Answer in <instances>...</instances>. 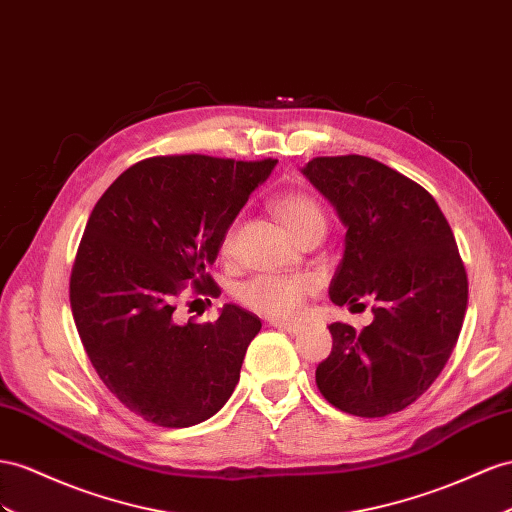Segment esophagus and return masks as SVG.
<instances>
[{"label":"esophagus","mask_w":512,"mask_h":512,"mask_svg":"<svg viewBox=\"0 0 512 512\" xmlns=\"http://www.w3.org/2000/svg\"><path fill=\"white\" fill-rule=\"evenodd\" d=\"M272 326H277V329L290 333V335H298L300 331H303V326H300L298 322H287V320H270Z\"/></svg>","instance_id":"obj_1"}]
</instances>
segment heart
<instances>
[{
    "mask_svg": "<svg viewBox=\"0 0 512 512\" xmlns=\"http://www.w3.org/2000/svg\"><path fill=\"white\" fill-rule=\"evenodd\" d=\"M274 212L279 214L283 225L294 238L305 235L309 229L324 225L322 207L305 192H287L274 199ZM231 238H227L225 248ZM313 292V281L309 277H283V274H264L246 281L240 287V300L251 309L270 318L292 316L303 305L307 294Z\"/></svg>",
    "mask_w": 512,
    "mask_h": 512,
    "instance_id": "b5f03b06",
    "label": "heart"
}]
</instances>
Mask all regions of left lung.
Here are the masks:
<instances>
[{
	"label": "left lung",
	"instance_id": "left-lung-1",
	"mask_svg": "<svg viewBox=\"0 0 512 512\" xmlns=\"http://www.w3.org/2000/svg\"><path fill=\"white\" fill-rule=\"evenodd\" d=\"M346 227L333 274L335 305L370 298L361 333L333 322V350L316 370L339 411L385 417L413 404L448 363L467 309V272L437 201L372 157H316L300 168Z\"/></svg>",
	"mask_w": 512,
	"mask_h": 512
}]
</instances>
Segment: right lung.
<instances>
[{
	"mask_svg": "<svg viewBox=\"0 0 512 512\" xmlns=\"http://www.w3.org/2000/svg\"><path fill=\"white\" fill-rule=\"evenodd\" d=\"M277 160L149 157L127 168L90 214L71 272L86 355L129 411L164 428L216 415L240 381L261 320L225 305L216 322L177 324L183 283L218 294L205 272L235 216Z\"/></svg>",
	"mask_w": 512,
	"mask_h": 512,
	"instance_id": "obj_1",
	"label": "right lung"
}]
</instances>
